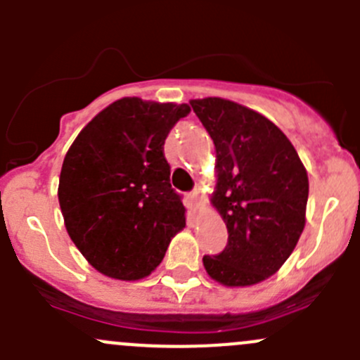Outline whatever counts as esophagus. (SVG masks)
Segmentation results:
<instances>
[{
  "mask_svg": "<svg viewBox=\"0 0 360 360\" xmlns=\"http://www.w3.org/2000/svg\"><path fill=\"white\" fill-rule=\"evenodd\" d=\"M188 198H190L191 205H193L195 210L203 209V200H202V197H200V191H198V190L191 191V193L188 195Z\"/></svg>",
  "mask_w": 360,
  "mask_h": 360,
  "instance_id": "34e87169",
  "label": "esophagus"
}]
</instances>
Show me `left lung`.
Returning a JSON list of instances; mask_svg holds the SVG:
<instances>
[{
    "instance_id": "left-lung-1",
    "label": "left lung",
    "mask_w": 360,
    "mask_h": 360,
    "mask_svg": "<svg viewBox=\"0 0 360 360\" xmlns=\"http://www.w3.org/2000/svg\"><path fill=\"white\" fill-rule=\"evenodd\" d=\"M216 146L212 205L228 228V244L203 256L210 278L245 288L271 277L304 228L307 169L285 134L266 116L221 99L190 101Z\"/></svg>"
}]
</instances>
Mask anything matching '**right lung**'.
Wrapping results in <instances>:
<instances>
[{"mask_svg":"<svg viewBox=\"0 0 360 360\" xmlns=\"http://www.w3.org/2000/svg\"><path fill=\"white\" fill-rule=\"evenodd\" d=\"M188 112V104L123 97L94 116L68 150L59 179L64 224L106 277H148L186 226L163 144Z\"/></svg>","mask_w":360,"mask_h":360,"instance_id":"obj_1","label":"right lung"}]
</instances>
